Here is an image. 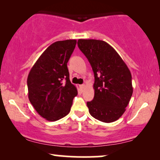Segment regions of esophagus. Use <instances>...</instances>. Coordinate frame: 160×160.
<instances>
[{
  "label": "esophagus",
  "mask_w": 160,
  "mask_h": 160,
  "mask_svg": "<svg viewBox=\"0 0 160 160\" xmlns=\"http://www.w3.org/2000/svg\"><path fill=\"white\" fill-rule=\"evenodd\" d=\"M81 89H84V87H85V85L84 84H82V85H81Z\"/></svg>",
  "instance_id": "34e87169"
}]
</instances>
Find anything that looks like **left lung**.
Listing matches in <instances>:
<instances>
[{"label":"left lung","mask_w":160,"mask_h":160,"mask_svg":"<svg viewBox=\"0 0 160 160\" xmlns=\"http://www.w3.org/2000/svg\"><path fill=\"white\" fill-rule=\"evenodd\" d=\"M78 47L88 59L95 76V96L87 102L89 112L99 121H117L125 111L133 88L130 70L116 50L103 41L78 39Z\"/></svg>","instance_id":"left-lung-1"}]
</instances>
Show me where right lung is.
Wrapping results in <instances>:
<instances>
[{
	"mask_svg": "<svg viewBox=\"0 0 160 160\" xmlns=\"http://www.w3.org/2000/svg\"><path fill=\"white\" fill-rule=\"evenodd\" d=\"M76 40L56 41L35 63L28 76V98L40 116L54 122L68 114L76 87L71 84L67 63Z\"/></svg>",
	"mask_w": 160,
	"mask_h": 160,
	"instance_id": "add662e5",
	"label": "right lung"
}]
</instances>
